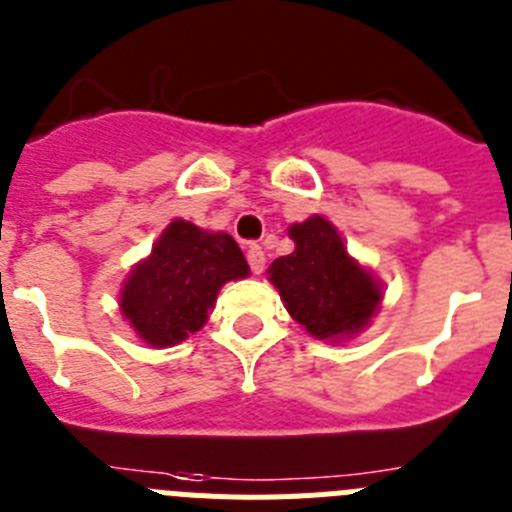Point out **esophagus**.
Segmentation results:
<instances>
[{
  "label": "esophagus",
  "mask_w": 512,
  "mask_h": 512,
  "mask_svg": "<svg viewBox=\"0 0 512 512\" xmlns=\"http://www.w3.org/2000/svg\"><path fill=\"white\" fill-rule=\"evenodd\" d=\"M247 262H250V270L255 275H260L265 270V252H262L260 244H250L247 247Z\"/></svg>",
  "instance_id": "1"
}]
</instances>
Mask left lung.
<instances>
[{
  "mask_svg": "<svg viewBox=\"0 0 512 512\" xmlns=\"http://www.w3.org/2000/svg\"><path fill=\"white\" fill-rule=\"evenodd\" d=\"M296 250L268 268L288 314L317 340L342 342L368 327L381 304V283L348 255L335 226L322 216L293 224Z\"/></svg>",
  "mask_w": 512,
  "mask_h": 512,
  "instance_id": "obj_1",
  "label": "left lung"
}]
</instances>
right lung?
<instances>
[{
    "instance_id": "add662e5",
    "label": "right lung",
    "mask_w": 512,
    "mask_h": 512,
    "mask_svg": "<svg viewBox=\"0 0 512 512\" xmlns=\"http://www.w3.org/2000/svg\"><path fill=\"white\" fill-rule=\"evenodd\" d=\"M247 275L250 265L229 234L175 219L128 273L121 311L146 345L170 348L208 322L224 283Z\"/></svg>"
}]
</instances>
